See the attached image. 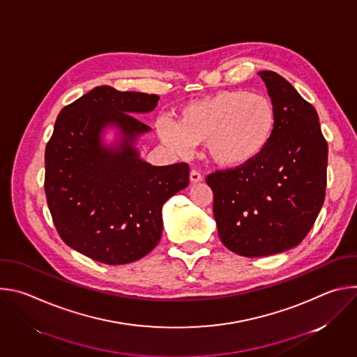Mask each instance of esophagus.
I'll list each match as a JSON object with an SVG mask.
<instances>
[{"mask_svg": "<svg viewBox=\"0 0 357 357\" xmlns=\"http://www.w3.org/2000/svg\"><path fill=\"white\" fill-rule=\"evenodd\" d=\"M189 178H190V182H192V183H199V182H202V181H203L202 174H200V172H197V171H195V169H192V171H190Z\"/></svg>", "mask_w": 357, "mask_h": 357, "instance_id": "34e87169", "label": "esophagus"}]
</instances>
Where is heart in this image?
Listing matches in <instances>:
<instances>
[{"label": "heart", "instance_id": "b5f03b06", "mask_svg": "<svg viewBox=\"0 0 357 357\" xmlns=\"http://www.w3.org/2000/svg\"><path fill=\"white\" fill-rule=\"evenodd\" d=\"M277 127L271 100L248 90H222L186 105L178 123L160 120L158 135L185 154L190 145L205 144L209 160L226 169L256 161L270 145Z\"/></svg>", "mask_w": 357, "mask_h": 357}]
</instances>
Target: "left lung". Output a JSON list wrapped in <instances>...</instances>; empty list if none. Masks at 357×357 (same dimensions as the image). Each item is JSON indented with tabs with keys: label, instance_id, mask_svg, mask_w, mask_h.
<instances>
[{
	"label": "left lung",
	"instance_id": "left-lung-1",
	"mask_svg": "<svg viewBox=\"0 0 357 357\" xmlns=\"http://www.w3.org/2000/svg\"><path fill=\"white\" fill-rule=\"evenodd\" d=\"M275 107L277 127L251 164L208 175L222 243L244 257H264L298 245L325 200L328 142L319 117L282 76L259 72Z\"/></svg>",
	"mask_w": 357,
	"mask_h": 357
}]
</instances>
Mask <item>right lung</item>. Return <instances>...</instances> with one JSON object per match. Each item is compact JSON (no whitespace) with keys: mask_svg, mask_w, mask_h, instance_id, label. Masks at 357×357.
I'll list each match as a JSON object with an SVG mask.
<instances>
[{"mask_svg":"<svg viewBox=\"0 0 357 357\" xmlns=\"http://www.w3.org/2000/svg\"><path fill=\"white\" fill-rule=\"evenodd\" d=\"M157 94L98 86L59 113L45 149V193L61 238L84 256L128 264L162 236L164 203L189 185L185 162L154 167L135 141L151 128L132 114L149 113ZM116 126V146L102 132Z\"/></svg>","mask_w":357,"mask_h":357,"instance_id":"add662e5","label":"right lung"}]
</instances>
